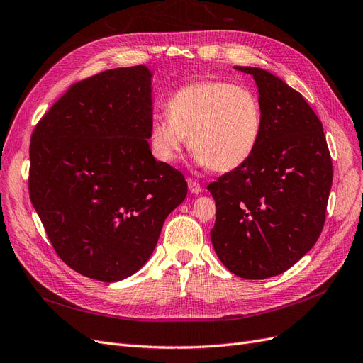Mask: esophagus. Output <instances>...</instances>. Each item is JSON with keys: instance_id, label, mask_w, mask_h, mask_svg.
I'll list each match as a JSON object with an SVG mask.
<instances>
[{"instance_id": "obj_1", "label": "esophagus", "mask_w": 363, "mask_h": 363, "mask_svg": "<svg viewBox=\"0 0 363 363\" xmlns=\"http://www.w3.org/2000/svg\"><path fill=\"white\" fill-rule=\"evenodd\" d=\"M186 184H189V190H190V193H193V194L201 193L202 186H201V184H199L197 181H194V179H189V181H186Z\"/></svg>"}]
</instances>
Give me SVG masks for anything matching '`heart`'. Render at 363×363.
I'll list each match as a JSON object with an SVG mask.
<instances>
[{
	"instance_id": "b5f03b06",
	"label": "heart",
	"mask_w": 363,
	"mask_h": 363,
	"mask_svg": "<svg viewBox=\"0 0 363 363\" xmlns=\"http://www.w3.org/2000/svg\"><path fill=\"white\" fill-rule=\"evenodd\" d=\"M166 113L152 122L149 143L154 155L167 164L178 160L186 137L197 164L220 173L245 164L259 145L262 105L244 86L193 81L170 93Z\"/></svg>"
}]
</instances>
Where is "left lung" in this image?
Segmentation results:
<instances>
[{
  "label": "left lung",
  "instance_id": "obj_1",
  "mask_svg": "<svg viewBox=\"0 0 363 363\" xmlns=\"http://www.w3.org/2000/svg\"><path fill=\"white\" fill-rule=\"evenodd\" d=\"M235 69L256 81L264 126L250 160L208 185L217 206L211 241L229 272L258 280L286 272L317 242L333 170L305 98L261 67Z\"/></svg>",
  "mask_w": 363,
  "mask_h": 363
}]
</instances>
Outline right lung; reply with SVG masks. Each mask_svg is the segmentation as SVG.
<instances>
[{"instance_id":"obj_1","label":"right lung","mask_w":363,"mask_h":363,"mask_svg":"<svg viewBox=\"0 0 363 363\" xmlns=\"http://www.w3.org/2000/svg\"><path fill=\"white\" fill-rule=\"evenodd\" d=\"M150 125L152 72L138 65L75 83L34 128L31 203L57 255L79 274L133 276L184 202L182 173L152 155Z\"/></svg>"}]
</instances>
